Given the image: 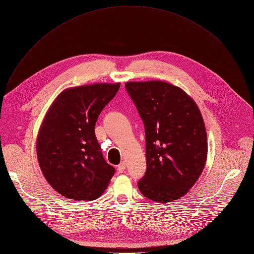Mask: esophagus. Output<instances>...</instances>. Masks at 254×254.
<instances>
[{
	"instance_id": "obj_1",
	"label": "esophagus",
	"mask_w": 254,
	"mask_h": 254,
	"mask_svg": "<svg viewBox=\"0 0 254 254\" xmlns=\"http://www.w3.org/2000/svg\"><path fill=\"white\" fill-rule=\"evenodd\" d=\"M126 168H127L126 162H122V163L118 166V170H119V172H121V173H123V172L126 170Z\"/></svg>"
}]
</instances>
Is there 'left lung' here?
Listing matches in <instances>:
<instances>
[{"mask_svg":"<svg viewBox=\"0 0 254 254\" xmlns=\"http://www.w3.org/2000/svg\"><path fill=\"white\" fill-rule=\"evenodd\" d=\"M126 89L146 134L147 170L137 188L154 201L176 200L192 188L206 161L200 111L186 92L165 82H128Z\"/></svg>","mask_w":254,"mask_h":254,"instance_id":"left-lung-1","label":"left lung"}]
</instances>
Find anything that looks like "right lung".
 I'll list each match as a JSON object with an SVG mask.
<instances>
[{
    "mask_svg": "<svg viewBox=\"0 0 254 254\" xmlns=\"http://www.w3.org/2000/svg\"><path fill=\"white\" fill-rule=\"evenodd\" d=\"M121 84L66 89L42 122L36 142L40 169L60 194L75 200L98 198L115 172L102 154L95 125Z\"/></svg>",
    "mask_w": 254,
    "mask_h": 254,
    "instance_id": "right-lung-1",
    "label": "right lung"
}]
</instances>
